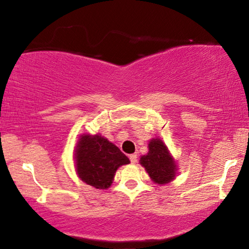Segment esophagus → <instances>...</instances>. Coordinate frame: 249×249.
Here are the masks:
<instances>
[{
  "label": "esophagus",
  "instance_id": "esophagus-1",
  "mask_svg": "<svg viewBox=\"0 0 249 249\" xmlns=\"http://www.w3.org/2000/svg\"><path fill=\"white\" fill-rule=\"evenodd\" d=\"M129 159H130V162L132 163V164H135V163L137 162V155H136V154L129 155Z\"/></svg>",
  "mask_w": 249,
  "mask_h": 249
}]
</instances>
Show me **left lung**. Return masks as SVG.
<instances>
[{
    "label": "left lung",
    "mask_w": 249,
    "mask_h": 249,
    "mask_svg": "<svg viewBox=\"0 0 249 249\" xmlns=\"http://www.w3.org/2000/svg\"><path fill=\"white\" fill-rule=\"evenodd\" d=\"M139 163L155 183L164 185L175 179L177 171L175 159L160 138H153L148 142V153L142 156Z\"/></svg>",
    "instance_id": "left-lung-1"
}]
</instances>
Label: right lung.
Returning <instances> with one entry per match:
<instances>
[{
  "mask_svg": "<svg viewBox=\"0 0 249 249\" xmlns=\"http://www.w3.org/2000/svg\"><path fill=\"white\" fill-rule=\"evenodd\" d=\"M74 161L78 177L97 189H107L119 166L130 163L117 146L98 134L80 136Z\"/></svg>",
  "mask_w": 249,
  "mask_h": 249,
  "instance_id": "add662e5",
  "label": "right lung"
}]
</instances>
